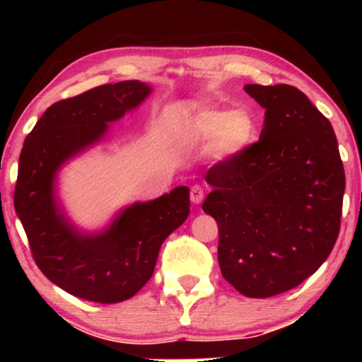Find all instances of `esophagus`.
I'll list each match as a JSON object with an SVG mask.
<instances>
[{
    "instance_id": "esophagus-1",
    "label": "esophagus",
    "mask_w": 362,
    "mask_h": 362,
    "mask_svg": "<svg viewBox=\"0 0 362 362\" xmlns=\"http://www.w3.org/2000/svg\"><path fill=\"white\" fill-rule=\"evenodd\" d=\"M204 195L206 192L201 185L190 187V201H192L194 204H201V202L204 201Z\"/></svg>"
}]
</instances>
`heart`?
Instances as JSON below:
<instances>
[{"mask_svg":"<svg viewBox=\"0 0 362 362\" xmlns=\"http://www.w3.org/2000/svg\"><path fill=\"white\" fill-rule=\"evenodd\" d=\"M189 136L197 143H213V153L230 160L247 151L257 141L259 124L255 115L245 109H206L187 124Z\"/></svg>","mask_w":362,"mask_h":362,"instance_id":"obj_1","label":"heart"}]
</instances>
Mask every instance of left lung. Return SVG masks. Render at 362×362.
Wrapping results in <instances>:
<instances>
[{
  "label": "left lung",
  "mask_w": 362,
  "mask_h": 362,
  "mask_svg": "<svg viewBox=\"0 0 362 362\" xmlns=\"http://www.w3.org/2000/svg\"><path fill=\"white\" fill-rule=\"evenodd\" d=\"M265 109L260 138L207 170L223 277L269 298L317 272L340 231L346 173L330 120L291 85H245Z\"/></svg>",
  "instance_id": "obj_1"
}]
</instances>
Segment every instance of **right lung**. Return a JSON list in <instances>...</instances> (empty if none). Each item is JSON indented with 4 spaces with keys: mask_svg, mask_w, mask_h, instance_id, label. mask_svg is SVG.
<instances>
[{
    "mask_svg": "<svg viewBox=\"0 0 362 362\" xmlns=\"http://www.w3.org/2000/svg\"><path fill=\"white\" fill-rule=\"evenodd\" d=\"M149 91L131 80L56 102L20 153L13 201L32 257L49 281L83 300L110 305L134 296L151 279L161 243L189 216V187L180 185L124 209L102 233L83 235L54 197L61 165L100 141L107 124L136 109Z\"/></svg>",
    "mask_w": 362,
    "mask_h": 362,
    "instance_id": "add662e5",
    "label": "right lung"
}]
</instances>
